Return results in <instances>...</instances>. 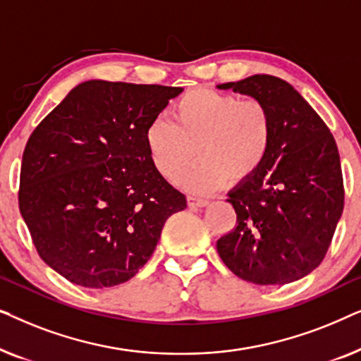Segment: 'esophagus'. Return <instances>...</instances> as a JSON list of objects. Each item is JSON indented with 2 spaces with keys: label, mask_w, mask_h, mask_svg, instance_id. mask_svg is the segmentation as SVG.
<instances>
[{
  "label": "esophagus",
  "mask_w": 361,
  "mask_h": 361,
  "mask_svg": "<svg viewBox=\"0 0 361 361\" xmlns=\"http://www.w3.org/2000/svg\"><path fill=\"white\" fill-rule=\"evenodd\" d=\"M207 204H209V200L205 199H199V197H192V195L187 197V205H189L190 209H195V207H205Z\"/></svg>",
  "instance_id": "obj_1"
}]
</instances>
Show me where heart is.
I'll list each match as a JSON object with an SVG mask.
<instances>
[{
	"instance_id": "obj_1",
	"label": "heart",
	"mask_w": 361,
	"mask_h": 361,
	"mask_svg": "<svg viewBox=\"0 0 361 361\" xmlns=\"http://www.w3.org/2000/svg\"><path fill=\"white\" fill-rule=\"evenodd\" d=\"M169 113L171 120L157 116L147 125L145 142L152 166L169 180L192 164L195 152L200 156L179 180L185 190L209 194L228 180L240 185L268 161L274 121L263 100L195 88L184 93Z\"/></svg>"
}]
</instances>
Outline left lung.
I'll list each match as a JSON object with an SVG mask.
<instances>
[{"mask_svg":"<svg viewBox=\"0 0 361 361\" xmlns=\"http://www.w3.org/2000/svg\"><path fill=\"white\" fill-rule=\"evenodd\" d=\"M219 88L263 100L274 140L253 179L230 190L236 226L216 241L221 261L238 278L283 286L317 268L343 212V177L332 133L283 78L251 75Z\"/></svg>","mask_w":361,"mask_h":361,"instance_id":"8db88e82","label":"left lung"}]
</instances>
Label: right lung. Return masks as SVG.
Masks as SVG:
<instances>
[{"mask_svg":"<svg viewBox=\"0 0 361 361\" xmlns=\"http://www.w3.org/2000/svg\"><path fill=\"white\" fill-rule=\"evenodd\" d=\"M180 87L88 80L39 123L23 152L19 210L44 263L90 289L130 281L187 207L152 166L145 131Z\"/></svg>","mask_w":361,"mask_h":361,"instance_id":"right-lung-1","label":"right lung"}]
</instances>
